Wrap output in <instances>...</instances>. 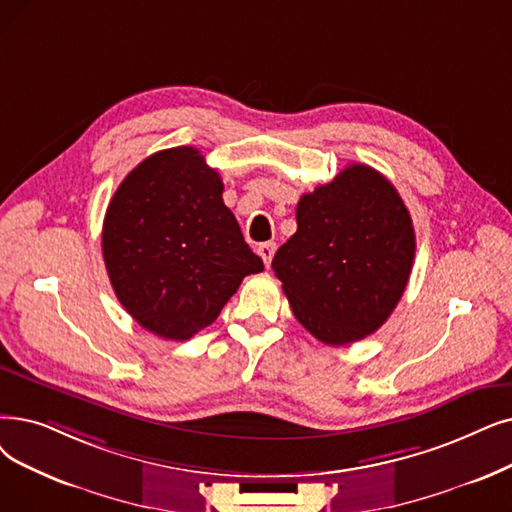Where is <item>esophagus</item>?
I'll return each instance as SVG.
<instances>
[{
    "instance_id": "34e87169",
    "label": "esophagus",
    "mask_w": 512,
    "mask_h": 512,
    "mask_svg": "<svg viewBox=\"0 0 512 512\" xmlns=\"http://www.w3.org/2000/svg\"><path fill=\"white\" fill-rule=\"evenodd\" d=\"M257 253H259V257L263 259L265 265H270V263H272V257H274V253H276V242H263V244H259Z\"/></svg>"
}]
</instances>
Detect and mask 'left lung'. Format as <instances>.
I'll list each match as a JSON object with an SVG mask.
<instances>
[{
    "mask_svg": "<svg viewBox=\"0 0 512 512\" xmlns=\"http://www.w3.org/2000/svg\"><path fill=\"white\" fill-rule=\"evenodd\" d=\"M414 251L402 196L383 173L355 163L301 196L297 232L272 268L303 328L326 345H349L387 322Z\"/></svg>",
    "mask_w": 512,
    "mask_h": 512,
    "instance_id": "1",
    "label": "left lung"
}]
</instances>
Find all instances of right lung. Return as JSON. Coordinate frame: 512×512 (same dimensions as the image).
Listing matches in <instances>:
<instances>
[{
  "instance_id": "obj_1",
  "label": "right lung",
  "mask_w": 512,
  "mask_h": 512,
  "mask_svg": "<svg viewBox=\"0 0 512 512\" xmlns=\"http://www.w3.org/2000/svg\"><path fill=\"white\" fill-rule=\"evenodd\" d=\"M224 182L192 146L154 152L127 173L102 226L115 295L152 335L186 341L213 324L263 261L224 205Z\"/></svg>"
}]
</instances>
